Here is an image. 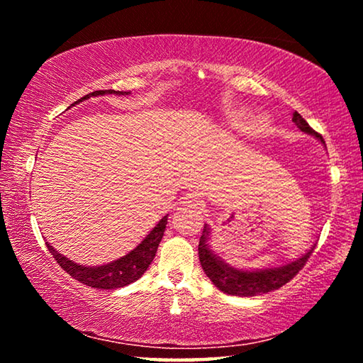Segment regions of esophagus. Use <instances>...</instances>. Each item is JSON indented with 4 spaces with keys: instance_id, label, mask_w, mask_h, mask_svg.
<instances>
[{
    "instance_id": "1",
    "label": "esophagus",
    "mask_w": 363,
    "mask_h": 363,
    "mask_svg": "<svg viewBox=\"0 0 363 363\" xmlns=\"http://www.w3.org/2000/svg\"><path fill=\"white\" fill-rule=\"evenodd\" d=\"M184 205L187 206H201L203 205V199H201V195L199 192H190V194H186V196L182 199Z\"/></svg>"
}]
</instances>
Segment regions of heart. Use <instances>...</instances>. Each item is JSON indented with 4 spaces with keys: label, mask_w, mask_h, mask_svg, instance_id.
Listing matches in <instances>:
<instances>
[{
    "label": "heart",
    "mask_w": 363,
    "mask_h": 363,
    "mask_svg": "<svg viewBox=\"0 0 363 363\" xmlns=\"http://www.w3.org/2000/svg\"><path fill=\"white\" fill-rule=\"evenodd\" d=\"M248 118V112L245 108H230L225 112V121L232 130L235 131H242L247 128V120ZM256 133H266L270 130V121L266 118V116H257L256 121Z\"/></svg>",
    "instance_id": "1"
}]
</instances>
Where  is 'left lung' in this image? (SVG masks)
<instances>
[{"mask_svg": "<svg viewBox=\"0 0 363 363\" xmlns=\"http://www.w3.org/2000/svg\"><path fill=\"white\" fill-rule=\"evenodd\" d=\"M293 123L299 128L301 131L306 134H311V136L317 138L322 144H325V140L320 134L312 130L309 123H307L298 112L293 113ZM210 235H211L210 225L205 224L203 233H201L200 243H199L200 264L201 267H203L205 274L208 275V279L214 284V286L219 288L223 293L232 294V296H256V294L279 290L280 286L288 284V281H290L294 275L304 267L306 261L309 259L311 253L315 248V243H314L311 247V250H307L304 255H301L294 261L286 262L285 266L245 270V269L232 267L230 264H227L223 259V257H219L216 253H214L210 245V240H211Z\"/></svg>", "mask_w": 363, "mask_h": 363, "instance_id": "8db88e82", "label": "left lung"}]
</instances>
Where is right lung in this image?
<instances>
[{
    "instance_id": "right-lung-1",
    "label": "right lung",
    "mask_w": 363,
    "mask_h": 363,
    "mask_svg": "<svg viewBox=\"0 0 363 363\" xmlns=\"http://www.w3.org/2000/svg\"><path fill=\"white\" fill-rule=\"evenodd\" d=\"M104 94H130L123 93V91H94V93L86 94L83 99H89L93 96H104ZM79 99L78 102H82ZM168 224V214L158 220V224L147 233V237L140 242L136 248L131 250L130 253L125 255L120 259H115L102 266H83L77 264L75 261L69 259L64 255L57 253L51 245L46 242L48 250L51 251L54 259L62 267L67 274H70L73 279L82 281L91 288H99V290H113V288H121L133 284L138 279L143 277V274L150 266V262L155 257L157 248L163 238V232Z\"/></svg>"
}]
</instances>
